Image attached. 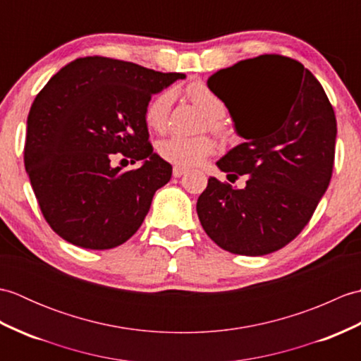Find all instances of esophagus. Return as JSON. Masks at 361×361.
Returning <instances> with one entry per match:
<instances>
[{
  "instance_id": "34e87169",
  "label": "esophagus",
  "mask_w": 361,
  "mask_h": 361,
  "mask_svg": "<svg viewBox=\"0 0 361 361\" xmlns=\"http://www.w3.org/2000/svg\"><path fill=\"white\" fill-rule=\"evenodd\" d=\"M186 172H188V169H186V167H181V166H175V167H173V171H172V173H173L175 178H178V176L185 175Z\"/></svg>"
}]
</instances>
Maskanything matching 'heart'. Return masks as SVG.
<instances>
[{"instance_id": "b5f03b06", "label": "heart", "mask_w": 361, "mask_h": 361, "mask_svg": "<svg viewBox=\"0 0 361 361\" xmlns=\"http://www.w3.org/2000/svg\"><path fill=\"white\" fill-rule=\"evenodd\" d=\"M186 94L190 97L198 109L209 118V126L216 132H220L221 124L220 118L225 114V104L220 101V97L214 91L206 87L204 83L195 82L190 83L186 88ZM173 94L172 91H161L159 94L150 99V102L145 106L144 119L145 124L152 130H163L166 127L169 111H171ZM214 150V144L206 136H183V135H171L164 137L158 144L159 155L164 159L171 161L173 164L180 166H195L211 155Z\"/></svg>"}]
</instances>
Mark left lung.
Here are the masks:
<instances>
[{
  "instance_id": "left-lung-1",
  "label": "left lung",
  "mask_w": 361,
  "mask_h": 361,
  "mask_svg": "<svg viewBox=\"0 0 361 361\" xmlns=\"http://www.w3.org/2000/svg\"><path fill=\"white\" fill-rule=\"evenodd\" d=\"M208 87L243 140L216 164L226 176L248 180L235 189L211 176L197 200L198 219L220 248L270 255L302 231L327 190L336 140L334 109L307 68L274 54L214 73Z\"/></svg>"
}]
</instances>
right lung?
<instances>
[{
	"label": "right lung",
	"mask_w": 361,
	"mask_h": 361,
	"mask_svg": "<svg viewBox=\"0 0 361 361\" xmlns=\"http://www.w3.org/2000/svg\"><path fill=\"white\" fill-rule=\"evenodd\" d=\"M185 78L106 57L75 59L52 75L30 106L25 167L54 233L75 247L110 250L140 229L172 176L149 142L145 106ZM116 152L142 166L114 168Z\"/></svg>",
	"instance_id": "1"
}]
</instances>
